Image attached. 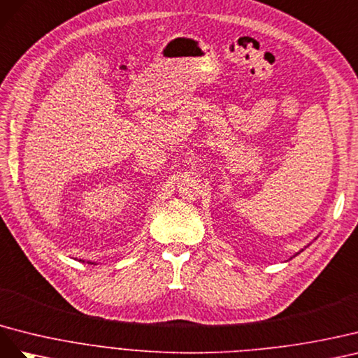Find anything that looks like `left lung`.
Masks as SVG:
<instances>
[{"label": "left lung", "instance_id": "8db88e82", "mask_svg": "<svg viewBox=\"0 0 358 358\" xmlns=\"http://www.w3.org/2000/svg\"><path fill=\"white\" fill-rule=\"evenodd\" d=\"M297 255H299V253H297Z\"/></svg>", "mask_w": 358, "mask_h": 358}]
</instances>
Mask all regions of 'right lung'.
I'll use <instances>...</instances> for the list:
<instances>
[{"label": "right lung", "mask_w": 358, "mask_h": 358, "mask_svg": "<svg viewBox=\"0 0 358 358\" xmlns=\"http://www.w3.org/2000/svg\"><path fill=\"white\" fill-rule=\"evenodd\" d=\"M88 264H93V262H88Z\"/></svg>", "instance_id": "1"}]
</instances>
